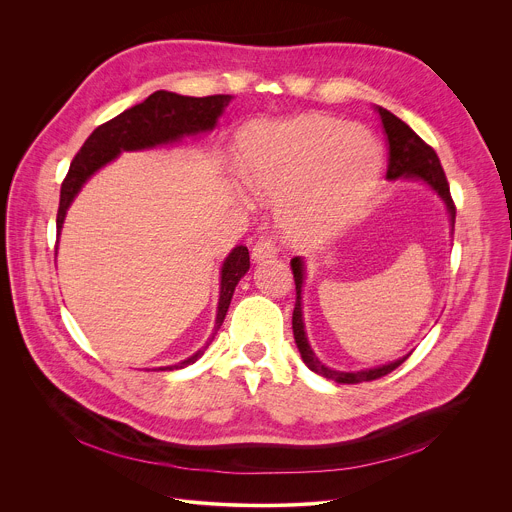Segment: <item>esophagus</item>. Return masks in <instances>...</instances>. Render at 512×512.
I'll return each instance as SVG.
<instances>
[{"label":"esophagus","instance_id":"1","mask_svg":"<svg viewBox=\"0 0 512 512\" xmlns=\"http://www.w3.org/2000/svg\"><path fill=\"white\" fill-rule=\"evenodd\" d=\"M275 253H277V247L269 237H259L253 245V259L255 261L271 259V257H275Z\"/></svg>","mask_w":512,"mask_h":512}]
</instances>
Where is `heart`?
I'll return each instance as SVG.
<instances>
[{
    "instance_id": "b5f03b06",
    "label": "heart",
    "mask_w": 512,
    "mask_h": 512,
    "mask_svg": "<svg viewBox=\"0 0 512 512\" xmlns=\"http://www.w3.org/2000/svg\"><path fill=\"white\" fill-rule=\"evenodd\" d=\"M381 170V145L360 125L324 115L251 125L241 139V172L265 202L281 200L287 233L320 237L367 204Z\"/></svg>"
}]
</instances>
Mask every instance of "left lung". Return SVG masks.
Here are the masks:
<instances>
[{
	"instance_id": "1",
	"label": "left lung",
	"mask_w": 512,
	"mask_h": 512,
	"mask_svg": "<svg viewBox=\"0 0 512 512\" xmlns=\"http://www.w3.org/2000/svg\"><path fill=\"white\" fill-rule=\"evenodd\" d=\"M387 139H389V166H387V178L389 180H399V178H407V180H423L427 186H431L440 198L446 202L448 212H450V223H452V231H454V223H456V204L452 200L450 194V184L446 178V172L440 164V158L433 152L431 145H427L405 121H401L397 115H393L391 111L377 107ZM291 271H294V281H296V308H294V318H291V328H294V338L296 344L300 348V354L304 358V362L308 364V369L318 373L320 377L332 379L336 383H344V385H356L362 381H375L381 379L385 375H389L391 371H395L399 364H403L407 356L383 364V367L377 369H367V371H356V373H342V371H332L328 369L326 364H322L318 360V356L314 354V350L308 344L306 332H304V318H302V285H304V261L300 257L291 259Z\"/></svg>"
}]
</instances>
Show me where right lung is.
<instances>
[{
    "label": "right lung",
    "mask_w": 512,
    "mask_h": 512,
    "mask_svg": "<svg viewBox=\"0 0 512 512\" xmlns=\"http://www.w3.org/2000/svg\"><path fill=\"white\" fill-rule=\"evenodd\" d=\"M231 95H210V97H184L170 91H156L143 103L125 109L121 115L99 125L83 143L79 154L72 158L68 174L60 186V204L56 214V233L60 235L62 223L70 202L81 192L83 184L105 164L113 162L121 152H135L156 148L162 143H172L184 135H196L210 131L218 117L223 115L225 107L231 103ZM249 249L239 245L235 247L223 263L221 269V298H218L216 312V330L223 326L231 298L241 277L249 271ZM212 334V338H214ZM208 346V344H206ZM204 346V348H206ZM204 354L198 350L194 356L182 360L168 371L184 369L196 362ZM164 369V371H166Z\"/></svg>",
    "instance_id": "add662e5"
}]
</instances>
